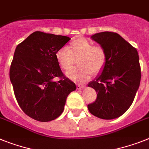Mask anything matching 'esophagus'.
<instances>
[{
    "mask_svg": "<svg viewBox=\"0 0 149 149\" xmlns=\"http://www.w3.org/2000/svg\"><path fill=\"white\" fill-rule=\"evenodd\" d=\"M84 87H85V86H82V85H79V84L77 85V89H79V90L83 89V88H84Z\"/></svg>",
    "mask_w": 149,
    "mask_h": 149,
    "instance_id": "34e87169",
    "label": "esophagus"
}]
</instances>
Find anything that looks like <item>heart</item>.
Masks as SVG:
<instances>
[{
	"instance_id": "1",
	"label": "heart",
	"mask_w": 149,
	"mask_h": 149,
	"mask_svg": "<svg viewBox=\"0 0 149 149\" xmlns=\"http://www.w3.org/2000/svg\"><path fill=\"white\" fill-rule=\"evenodd\" d=\"M56 60L60 67L68 70L78 58L79 67L68 71L67 76L78 82L87 80L92 73L98 74L105 67L107 62V53L101 45L94 43L83 37H79L71 41L70 49L67 47H61L55 54Z\"/></svg>"
}]
</instances>
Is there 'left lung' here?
Here are the masks:
<instances>
[{"label":"left lung","mask_w":149,"mask_h":149,"mask_svg":"<svg viewBox=\"0 0 149 149\" xmlns=\"http://www.w3.org/2000/svg\"><path fill=\"white\" fill-rule=\"evenodd\" d=\"M91 38L105 48L107 62L102 74L88 84L96 91L97 98L88 109L98 118H117L130 107L139 87L138 52L116 32H99Z\"/></svg>","instance_id":"8db88e82"}]
</instances>
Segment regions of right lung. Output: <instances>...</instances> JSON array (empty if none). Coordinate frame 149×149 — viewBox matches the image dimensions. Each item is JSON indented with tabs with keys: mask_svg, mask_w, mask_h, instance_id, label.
Here are the masks:
<instances>
[{
	"mask_svg": "<svg viewBox=\"0 0 149 149\" xmlns=\"http://www.w3.org/2000/svg\"><path fill=\"white\" fill-rule=\"evenodd\" d=\"M70 40L67 36L37 31L16 47L10 79L20 108L36 120L48 122L57 118L68 95L76 90L55 57L57 50Z\"/></svg>",
	"mask_w": 149,
	"mask_h": 149,
	"instance_id": "obj_1",
	"label": "right lung"
}]
</instances>
